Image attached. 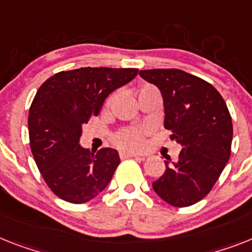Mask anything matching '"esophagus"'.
<instances>
[{"instance_id":"esophagus-1","label":"esophagus","mask_w":252,"mask_h":252,"mask_svg":"<svg viewBox=\"0 0 252 252\" xmlns=\"http://www.w3.org/2000/svg\"><path fill=\"white\" fill-rule=\"evenodd\" d=\"M120 158H145V155H139V154H134V152H120Z\"/></svg>"}]
</instances>
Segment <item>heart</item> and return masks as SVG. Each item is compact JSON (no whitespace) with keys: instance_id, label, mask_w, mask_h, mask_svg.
<instances>
[{"instance_id":"1","label":"heart","mask_w":252,"mask_h":252,"mask_svg":"<svg viewBox=\"0 0 252 252\" xmlns=\"http://www.w3.org/2000/svg\"><path fill=\"white\" fill-rule=\"evenodd\" d=\"M147 133L149 130L146 129L145 126L124 128L114 136L113 142L116 147H119L120 150H124V151H141L145 147V138Z\"/></svg>"}]
</instances>
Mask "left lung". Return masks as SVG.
Returning <instances> with one entry per match:
<instances>
[{
  "mask_svg": "<svg viewBox=\"0 0 252 252\" xmlns=\"http://www.w3.org/2000/svg\"><path fill=\"white\" fill-rule=\"evenodd\" d=\"M162 94L164 126L183 149L178 160L152 183L158 196L175 208L196 204L214 187L230 156L232 118L221 94L201 78L179 69L141 70Z\"/></svg>",
  "mask_w": 252,
  "mask_h": 252,
  "instance_id": "left-lung-1",
  "label": "left lung"
}]
</instances>
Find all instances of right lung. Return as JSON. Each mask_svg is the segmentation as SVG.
<instances>
[{
	"label": "right lung",
	"instance_id": "1",
	"mask_svg": "<svg viewBox=\"0 0 252 252\" xmlns=\"http://www.w3.org/2000/svg\"><path fill=\"white\" fill-rule=\"evenodd\" d=\"M137 73L132 67H80L56 73L37 91L28 116L31 150L44 182L64 201L88 202L113 178L119 154L109 147L97 152L80 147L82 126Z\"/></svg>",
	"mask_w": 252,
	"mask_h": 252
}]
</instances>
